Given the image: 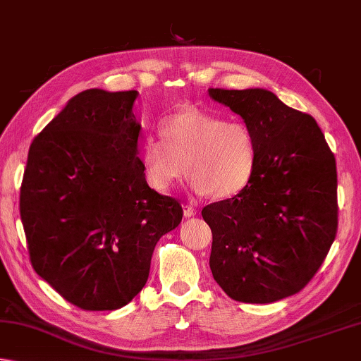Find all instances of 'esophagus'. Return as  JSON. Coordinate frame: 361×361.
Masks as SVG:
<instances>
[{
	"instance_id": "obj_1",
	"label": "esophagus",
	"mask_w": 361,
	"mask_h": 361,
	"mask_svg": "<svg viewBox=\"0 0 361 361\" xmlns=\"http://www.w3.org/2000/svg\"><path fill=\"white\" fill-rule=\"evenodd\" d=\"M196 214H198V210H196L193 206H190V204H185V206H183V215L185 216H193Z\"/></svg>"
}]
</instances>
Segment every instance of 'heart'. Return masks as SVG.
<instances>
[{
  "label": "heart",
  "mask_w": 361,
  "mask_h": 361,
  "mask_svg": "<svg viewBox=\"0 0 361 361\" xmlns=\"http://www.w3.org/2000/svg\"><path fill=\"white\" fill-rule=\"evenodd\" d=\"M141 161L147 185L155 192L166 193L188 168L196 193L226 200L253 180L259 147L247 122L192 106L163 122L161 137L146 138Z\"/></svg>",
  "instance_id": "obj_1"
}]
</instances>
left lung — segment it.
Masks as SVG:
<instances>
[{
    "label": "left lung",
    "instance_id": "1",
    "mask_svg": "<svg viewBox=\"0 0 361 361\" xmlns=\"http://www.w3.org/2000/svg\"><path fill=\"white\" fill-rule=\"evenodd\" d=\"M253 128L259 161L250 185L207 204L210 270L237 302L271 303L312 280L338 231L335 155L314 118L265 90L210 87Z\"/></svg>",
    "mask_w": 361,
    "mask_h": 361
}]
</instances>
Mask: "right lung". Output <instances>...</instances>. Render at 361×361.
<instances>
[{"label": "right lung", "mask_w": 361, "mask_h": 361, "mask_svg": "<svg viewBox=\"0 0 361 361\" xmlns=\"http://www.w3.org/2000/svg\"><path fill=\"white\" fill-rule=\"evenodd\" d=\"M137 91L77 94L32 140L20 187L36 274L75 307L118 310L145 288L182 206L147 185L138 159Z\"/></svg>", "instance_id": "right-lung-1"}]
</instances>
